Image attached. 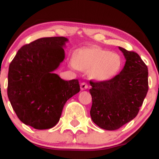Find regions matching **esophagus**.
<instances>
[{
	"instance_id": "1",
	"label": "esophagus",
	"mask_w": 159,
	"mask_h": 159,
	"mask_svg": "<svg viewBox=\"0 0 159 159\" xmlns=\"http://www.w3.org/2000/svg\"><path fill=\"white\" fill-rule=\"evenodd\" d=\"M88 88V84H87V83H85V82H82L81 84V90H86V89Z\"/></svg>"
}]
</instances>
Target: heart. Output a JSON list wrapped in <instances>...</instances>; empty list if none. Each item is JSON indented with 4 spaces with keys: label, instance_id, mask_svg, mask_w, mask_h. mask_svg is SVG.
<instances>
[{
    "label": "heart",
    "instance_id": "obj_1",
    "mask_svg": "<svg viewBox=\"0 0 159 159\" xmlns=\"http://www.w3.org/2000/svg\"><path fill=\"white\" fill-rule=\"evenodd\" d=\"M71 64L75 68L89 72L91 78L98 81L114 78L122 67V58L116 53L98 46L86 47L74 54Z\"/></svg>",
    "mask_w": 159,
    "mask_h": 159
}]
</instances>
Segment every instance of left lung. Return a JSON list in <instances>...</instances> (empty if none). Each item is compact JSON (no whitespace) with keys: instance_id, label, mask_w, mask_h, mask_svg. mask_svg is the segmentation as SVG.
Masks as SVG:
<instances>
[{"instance_id":"left-lung-1","label":"left lung","mask_w":159,"mask_h":159,"mask_svg":"<svg viewBox=\"0 0 159 159\" xmlns=\"http://www.w3.org/2000/svg\"><path fill=\"white\" fill-rule=\"evenodd\" d=\"M125 61L120 74L110 80L90 81V116L105 130H116L132 120L148 92V68L134 52L119 47Z\"/></svg>"}]
</instances>
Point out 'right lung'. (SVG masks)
Masks as SVG:
<instances>
[{
  "label": "right lung",
  "mask_w": 159,
  "mask_h": 159,
  "mask_svg": "<svg viewBox=\"0 0 159 159\" xmlns=\"http://www.w3.org/2000/svg\"><path fill=\"white\" fill-rule=\"evenodd\" d=\"M63 36L23 45L10 63L7 95L19 119L36 129L54 127L67 100L80 91L78 79L64 81L54 71L64 60Z\"/></svg>",
  "instance_id": "1"
}]
</instances>
